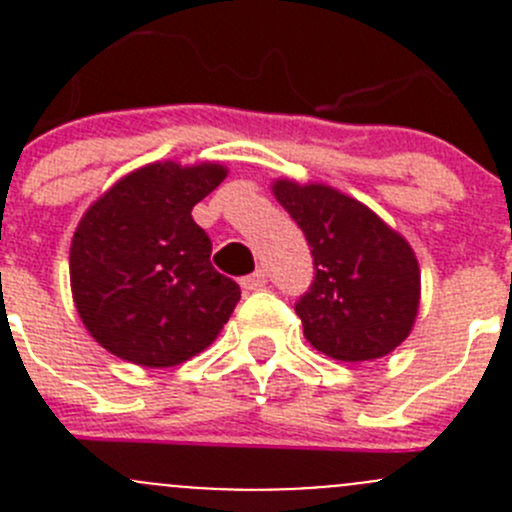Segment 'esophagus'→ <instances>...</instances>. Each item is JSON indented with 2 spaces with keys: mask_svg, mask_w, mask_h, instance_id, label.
<instances>
[{
  "mask_svg": "<svg viewBox=\"0 0 512 512\" xmlns=\"http://www.w3.org/2000/svg\"><path fill=\"white\" fill-rule=\"evenodd\" d=\"M240 285H242V289H247V292H257V289H262L267 285L265 270H257V272H252V275L242 277Z\"/></svg>",
  "mask_w": 512,
  "mask_h": 512,
  "instance_id": "esophagus-1",
  "label": "esophagus"
}]
</instances>
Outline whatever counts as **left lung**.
<instances>
[{
  "label": "left lung",
  "instance_id": "obj_1",
  "mask_svg": "<svg viewBox=\"0 0 512 512\" xmlns=\"http://www.w3.org/2000/svg\"><path fill=\"white\" fill-rule=\"evenodd\" d=\"M272 193L312 247L314 280L294 304L307 342L339 361L394 352L409 337L421 299L409 242L329 185L275 180Z\"/></svg>",
  "mask_w": 512,
  "mask_h": 512
}]
</instances>
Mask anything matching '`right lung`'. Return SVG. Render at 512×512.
Wrapping results in <instances>:
<instances>
[{
  "label": "right lung",
  "mask_w": 512,
  "mask_h": 512,
  "mask_svg": "<svg viewBox=\"0 0 512 512\" xmlns=\"http://www.w3.org/2000/svg\"><path fill=\"white\" fill-rule=\"evenodd\" d=\"M225 175L220 163H151L86 210L71 240V292L106 352L165 369L215 342L240 287L210 265L213 242L190 210Z\"/></svg>",
  "instance_id": "right-lung-1"
}]
</instances>
